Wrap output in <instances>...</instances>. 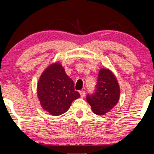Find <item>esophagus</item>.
Masks as SVG:
<instances>
[{
    "mask_svg": "<svg viewBox=\"0 0 154 154\" xmlns=\"http://www.w3.org/2000/svg\"><path fill=\"white\" fill-rule=\"evenodd\" d=\"M79 94H80V96H81L82 98H84V97L85 96L86 93H85V91H80Z\"/></svg>",
    "mask_w": 154,
    "mask_h": 154,
    "instance_id": "34e87169",
    "label": "esophagus"
}]
</instances>
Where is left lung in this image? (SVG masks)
Wrapping results in <instances>:
<instances>
[{
	"label": "left lung",
	"mask_w": 154,
	"mask_h": 154,
	"mask_svg": "<svg viewBox=\"0 0 154 154\" xmlns=\"http://www.w3.org/2000/svg\"><path fill=\"white\" fill-rule=\"evenodd\" d=\"M96 89L86 96V100L97 115H104L116 104L120 96V88L116 78L109 69L99 71Z\"/></svg>",
	"instance_id": "8db88e82"
}]
</instances>
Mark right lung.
<instances>
[{
    "label": "right lung",
    "mask_w": 154,
    "mask_h": 154,
    "mask_svg": "<svg viewBox=\"0 0 154 154\" xmlns=\"http://www.w3.org/2000/svg\"><path fill=\"white\" fill-rule=\"evenodd\" d=\"M37 93L42 107L53 116L66 112L71 103L80 97L75 91L74 82L58 63L50 65L42 72Z\"/></svg>",
    "instance_id": "right-lung-1"
}]
</instances>
